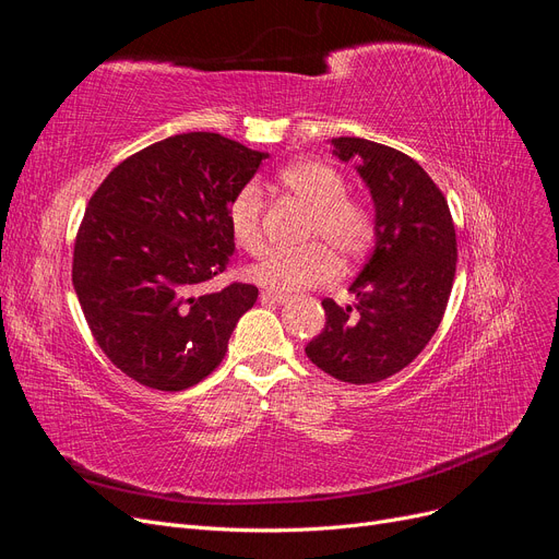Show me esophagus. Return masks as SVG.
Segmentation results:
<instances>
[{"label": "esophagus", "instance_id": "34e87169", "mask_svg": "<svg viewBox=\"0 0 559 559\" xmlns=\"http://www.w3.org/2000/svg\"><path fill=\"white\" fill-rule=\"evenodd\" d=\"M261 300H263V302H284V300H289V294L273 292V289H263V292H261Z\"/></svg>", "mask_w": 559, "mask_h": 559}]
</instances>
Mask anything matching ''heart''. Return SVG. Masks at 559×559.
<instances>
[{
	"label": "heart",
	"instance_id": "b5f03b06",
	"mask_svg": "<svg viewBox=\"0 0 559 559\" xmlns=\"http://www.w3.org/2000/svg\"><path fill=\"white\" fill-rule=\"evenodd\" d=\"M282 189L310 210L306 242L300 251L270 253L249 270V277L273 292H298L329 284L337 277L335 253L347 263L364 259L376 242V212L366 200L347 193V179L333 163L302 158L277 175ZM265 195L257 181L240 186L226 207L233 242L259 257L263 251ZM316 245L312 246L311 242Z\"/></svg>",
	"mask_w": 559,
	"mask_h": 559
}]
</instances>
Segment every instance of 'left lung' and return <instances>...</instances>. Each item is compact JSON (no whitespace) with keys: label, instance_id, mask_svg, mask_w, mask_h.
Instances as JSON below:
<instances>
[{"label":"left lung","instance_id":"1","mask_svg":"<svg viewBox=\"0 0 559 559\" xmlns=\"http://www.w3.org/2000/svg\"><path fill=\"white\" fill-rule=\"evenodd\" d=\"M335 156L359 160L376 202V249L341 308L321 300L326 324L306 347L308 359L335 380L370 384L408 366L445 314L456 235L448 200L417 160L361 138H335Z\"/></svg>","mask_w":559,"mask_h":559}]
</instances>
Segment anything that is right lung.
Wrapping results in <instances>:
<instances>
[{"mask_svg": "<svg viewBox=\"0 0 559 559\" xmlns=\"http://www.w3.org/2000/svg\"><path fill=\"white\" fill-rule=\"evenodd\" d=\"M267 154L216 132L160 140L118 163L88 200L72 282L107 359L148 389L181 392L224 361L253 284H202L233 263L226 207Z\"/></svg>", "mask_w": 559, "mask_h": 559, "instance_id": "obj_1", "label": "right lung"}]
</instances>
